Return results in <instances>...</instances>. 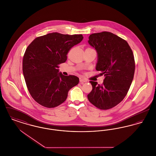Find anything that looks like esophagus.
<instances>
[{
	"instance_id": "34e87169",
	"label": "esophagus",
	"mask_w": 156,
	"mask_h": 156,
	"mask_svg": "<svg viewBox=\"0 0 156 156\" xmlns=\"http://www.w3.org/2000/svg\"><path fill=\"white\" fill-rule=\"evenodd\" d=\"M80 82H87V80H86L85 79L82 78H80Z\"/></svg>"
}]
</instances>
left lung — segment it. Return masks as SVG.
Wrapping results in <instances>:
<instances>
[{
    "label": "left lung",
    "mask_w": 156,
    "mask_h": 156,
    "mask_svg": "<svg viewBox=\"0 0 156 156\" xmlns=\"http://www.w3.org/2000/svg\"><path fill=\"white\" fill-rule=\"evenodd\" d=\"M89 44L98 54L96 69L104 75L102 85L90 81L92 91L89 102L106 110L116 106L126 97L133 79V54L126 40L111 32L103 31L89 36Z\"/></svg>",
    "instance_id": "8db88e82"
}]
</instances>
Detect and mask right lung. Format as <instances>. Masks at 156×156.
I'll return each mask as SVG.
<instances>
[{
	"instance_id": "add662e5",
	"label": "right lung",
	"mask_w": 156,
	"mask_h": 156,
	"mask_svg": "<svg viewBox=\"0 0 156 156\" xmlns=\"http://www.w3.org/2000/svg\"><path fill=\"white\" fill-rule=\"evenodd\" d=\"M83 38L82 34L51 33L36 38L27 47L23 73L30 95L38 104L48 108L58 106L79 83L77 76H65L58 68L66 61L69 50Z\"/></svg>"
}]
</instances>
